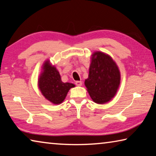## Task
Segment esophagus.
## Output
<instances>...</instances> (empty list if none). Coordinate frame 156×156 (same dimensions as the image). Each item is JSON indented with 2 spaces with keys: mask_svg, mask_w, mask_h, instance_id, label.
<instances>
[{
  "mask_svg": "<svg viewBox=\"0 0 156 156\" xmlns=\"http://www.w3.org/2000/svg\"><path fill=\"white\" fill-rule=\"evenodd\" d=\"M76 84L77 86H81L82 85V82L81 81H79V80L76 81Z\"/></svg>",
  "mask_w": 156,
  "mask_h": 156,
  "instance_id": "obj_1",
  "label": "esophagus"
}]
</instances>
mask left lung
Returning a JSON list of instances; mask_svg holds the SVG:
<instances>
[{
    "instance_id": "1",
    "label": "left lung",
    "mask_w": 156,
    "mask_h": 156,
    "mask_svg": "<svg viewBox=\"0 0 156 156\" xmlns=\"http://www.w3.org/2000/svg\"><path fill=\"white\" fill-rule=\"evenodd\" d=\"M120 81L119 69L112 58L102 52H95L89 77L84 81L92 100L98 104L109 101L117 92Z\"/></svg>"
}]
</instances>
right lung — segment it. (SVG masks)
Returning a JSON list of instances; mask_svg holds the SVG:
<instances>
[{"mask_svg": "<svg viewBox=\"0 0 156 156\" xmlns=\"http://www.w3.org/2000/svg\"><path fill=\"white\" fill-rule=\"evenodd\" d=\"M43 70L38 81V86L42 94L52 103H61L69 90L75 85L69 83H62L59 72L48 61L44 64Z\"/></svg>", "mask_w": 156, "mask_h": 156, "instance_id": "add662e5", "label": "right lung"}]
</instances>
